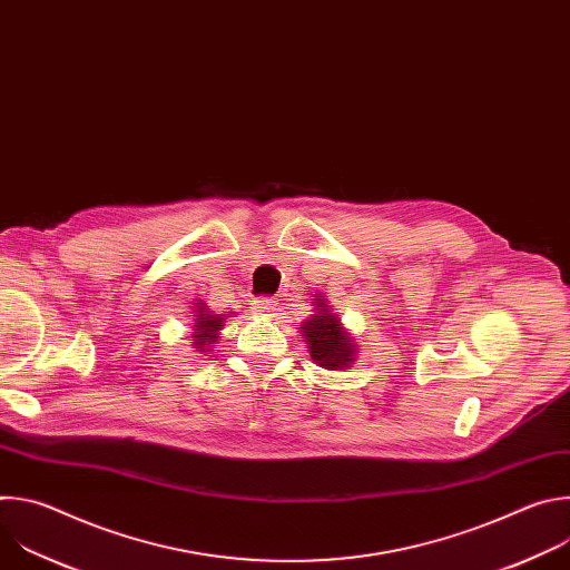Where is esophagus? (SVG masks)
I'll return each instance as SVG.
<instances>
[{
    "instance_id": "obj_1",
    "label": "esophagus",
    "mask_w": 570,
    "mask_h": 570,
    "mask_svg": "<svg viewBox=\"0 0 570 570\" xmlns=\"http://www.w3.org/2000/svg\"><path fill=\"white\" fill-rule=\"evenodd\" d=\"M277 306H279V302L273 299V297H259V299H255V311L262 313V315H275Z\"/></svg>"
}]
</instances>
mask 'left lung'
Segmentation results:
<instances>
[{
  "mask_svg": "<svg viewBox=\"0 0 570 570\" xmlns=\"http://www.w3.org/2000/svg\"><path fill=\"white\" fill-rule=\"evenodd\" d=\"M315 313L299 324L311 358L324 370H347L356 361V343L343 327L336 313L330 311L327 299L315 295Z\"/></svg>",
  "mask_w": 570,
  "mask_h": 570,
  "instance_id": "obj_1",
  "label": "left lung"
}]
</instances>
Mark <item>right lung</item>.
<instances>
[{"instance_id": "add662e5", "label": "right lung", "mask_w": 570, "mask_h": 570, "mask_svg": "<svg viewBox=\"0 0 570 570\" xmlns=\"http://www.w3.org/2000/svg\"><path fill=\"white\" fill-rule=\"evenodd\" d=\"M232 313V311H229ZM227 311L223 313H212L207 308L205 302H196V315H194V330H191V341H194V350L198 354L212 352V347L218 343L220 338V330H223V322L227 317H232Z\"/></svg>"}]
</instances>
